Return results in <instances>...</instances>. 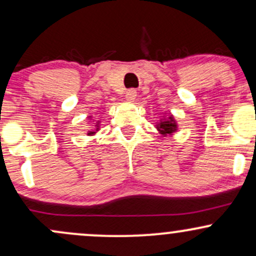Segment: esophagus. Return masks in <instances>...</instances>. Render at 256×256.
<instances>
[{
	"instance_id": "obj_1",
	"label": "esophagus",
	"mask_w": 256,
	"mask_h": 256,
	"mask_svg": "<svg viewBox=\"0 0 256 256\" xmlns=\"http://www.w3.org/2000/svg\"><path fill=\"white\" fill-rule=\"evenodd\" d=\"M137 98V91L134 89H130L126 91V95H125V98L128 100V101H134Z\"/></svg>"
}]
</instances>
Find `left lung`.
<instances>
[{
	"label": "left lung",
	"instance_id": "left-lung-1",
	"mask_svg": "<svg viewBox=\"0 0 256 256\" xmlns=\"http://www.w3.org/2000/svg\"><path fill=\"white\" fill-rule=\"evenodd\" d=\"M155 126H156L158 131L160 132L164 137L167 136V134L171 136L173 132L178 130L177 122H176L174 116H173L171 113H168L166 116H164V118L161 119Z\"/></svg>",
	"mask_w": 256,
	"mask_h": 256
}]
</instances>
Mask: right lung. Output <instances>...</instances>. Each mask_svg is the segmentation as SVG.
<instances>
[{
	"mask_svg": "<svg viewBox=\"0 0 256 256\" xmlns=\"http://www.w3.org/2000/svg\"><path fill=\"white\" fill-rule=\"evenodd\" d=\"M88 118L91 119V116H88ZM95 128H96L95 130H92V131H88V136H92V134H96V131H98V128H100V122H96Z\"/></svg>",
	"mask_w": 256,
	"mask_h": 256,
	"instance_id": "obj_1",
	"label": "right lung"
}]
</instances>
